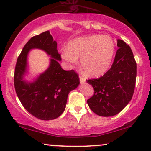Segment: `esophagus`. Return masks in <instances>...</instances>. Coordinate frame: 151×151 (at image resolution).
Returning <instances> with one entry per match:
<instances>
[{"mask_svg": "<svg viewBox=\"0 0 151 151\" xmlns=\"http://www.w3.org/2000/svg\"><path fill=\"white\" fill-rule=\"evenodd\" d=\"M79 80H80V82L81 83V84L86 82V79H84V78H83L82 77H81V76H79Z\"/></svg>", "mask_w": 151, "mask_h": 151, "instance_id": "1", "label": "esophagus"}]
</instances>
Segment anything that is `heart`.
<instances>
[{
  "instance_id": "1",
  "label": "heart",
  "mask_w": 151,
  "mask_h": 151,
  "mask_svg": "<svg viewBox=\"0 0 151 151\" xmlns=\"http://www.w3.org/2000/svg\"><path fill=\"white\" fill-rule=\"evenodd\" d=\"M62 50V58L72 65L81 58V66L87 76L99 77L107 72L115 53V42L107 35H91L76 37Z\"/></svg>"
}]
</instances>
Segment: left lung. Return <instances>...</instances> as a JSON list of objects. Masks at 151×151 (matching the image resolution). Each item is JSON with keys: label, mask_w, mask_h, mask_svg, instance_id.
I'll list each match as a JSON object with an SVG mask.
<instances>
[{"label": "left lung", "mask_w": 151, "mask_h": 151, "mask_svg": "<svg viewBox=\"0 0 151 151\" xmlns=\"http://www.w3.org/2000/svg\"><path fill=\"white\" fill-rule=\"evenodd\" d=\"M119 49L110 70L99 79H88L94 94L87 100L93 112L100 116H112L121 111L132 98L136 79V62L131 47L117 40Z\"/></svg>", "instance_id": "obj_1"}]
</instances>
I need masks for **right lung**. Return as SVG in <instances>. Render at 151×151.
Wrapping results in <instances>:
<instances>
[{"mask_svg":"<svg viewBox=\"0 0 151 151\" xmlns=\"http://www.w3.org/2000/svg\"><path fill=\"white\" fill-rule=\"evenodd\" d=\"M57 47L50 31L34 36L24 46L15 66L14 84L17 96L29 113L44 121L53 120L63 113L69 93L79 84V78L74 70L65 71L61 67ZM33 49L42 50L51 58L48 69L28 81L25 79L28 73L27 58Z\"/></svg>","mask_w":151,"mask_h":151,"instance_id":"1","label":"right lung"}]
</instances>
